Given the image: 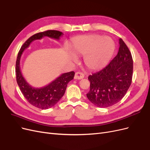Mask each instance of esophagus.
<instances>
[{"mask_svg":"<svg viewBox=\"0 0 150 150\" xmlns=\"http://www.w3.org/2000/svg\"><path fill=\"white\" fill-rule=\"evenodd\" d=\"M84 74L83 73V72H76L75 76H74V79H81L84 78Z\"/></svg>","mask_w":150,"mask_h":150,"instance_id":"34e87169","label":"esophagus"}]
</instances>
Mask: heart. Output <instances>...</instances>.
Instances as JSON below:
<instances>
[{"mask_svg":"<svg viewBox=\"0 0 150 150\" xmlns=\"http://www.w3.org/2000/svg\"><path fill=\"white\" fill-rule=\"evenodd\" d=\"M69 46L75 55L84 56L85 66L93 71L105 67L115 50V43L111 38L98 34L77 36L71 40ZM68 53L72 59H76L74 53L69 51Z\"/></svg>","mask_w":150,"mask_h":150,"instance_id":"b5f03b06","label":"heart"}]
</instances>
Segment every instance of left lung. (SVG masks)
I'll return each instance as SVG.
<instances>
[{"mask_svg": "<svg viewBox=\"0 0 150 150\" xmlns=\"http://www.w3.org/2000/svg\"><path fill=\"white\" fill-rule=\"evenodd\" d=\"M116 56L107 66L89 75L90 90L86 96L99 108L111 106L125 96L132 81L133 62L128 47L121 38Z\"/></svg>", "mask_w": 150, "mask_h": 150, "instance_id": "left-lung-1", "label": "left lung"}]
</instances>
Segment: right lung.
I'll list each match as a JSON object with an SVG mask.
<instances>
[{
    "label": "right lung",
    "instance_id": "obj_1",
    "mask_svg": "<svg viewBox=\"0 0 150 150\" xmlns=\"http://www.w3.org/2000/svg\"><path fill=\"white\" fill-rule=\"evenodd\" d=\"M63 33L60 31L49 30L35 34L31 36L22 45L18 53L16 65V80L18 86L24 96L32 105L42 110H46L54 106L63 96L68 83L74 79V72L71 71L62 74L49 84L41 88H34L25 80L22 74L20 61L22 52L29 47L30 43L35 40L41 39L47 36L50 38L59 40Z\"/></svg>",
    "mask_w": 150,
    "mask_h": 150
}]
</instances>
